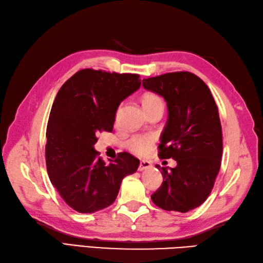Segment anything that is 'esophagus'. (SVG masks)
<instances>
[{"label":"esophagus","instance_id":"obj_1","mask_svg":"<svg viewBox=\"0 0 263 263\" xmlns=\"http://www.w3.org/2000/svg\"><path fill=\"white\" fill-rule=\"evenodd\" d=\"M151 162L150 161H146V160H141L140 161V164H139V170L140 172H143V170H145V169H149V168H151Z\"/></svg>","mask_w":263,"mask_h":263}]
</instances>
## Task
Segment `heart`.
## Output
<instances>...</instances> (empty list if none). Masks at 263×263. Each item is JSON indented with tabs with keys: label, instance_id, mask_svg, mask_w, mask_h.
<instances>
[{
	"label": "heart",
	"instance_id": "b5f03b06",
	"mask_svg": "<svg viewBox=\"0 0 263 263\" xmlns=\"http://www.w3.org/2000/svg\"><path fill=\"white\" fill-rule=\"evenodd\" d=\"M161 100L159 96L156 94H145L142 99V104L144 109L148 108L157 103H160ZM156 143V139L150 134H138V136L132 137L129 141L126 142V146L134 155L138 156H146L154 149Z\"/></svg>",
	"mask_w": 263,
	"mask_h": 263
}]
</instances>
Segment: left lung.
<instances>
[{
    "label": "left lung",
    "instance_id": "1",
    "mask_svg": "<svg viewBox=\"0 0 263 263\" xmlns=\"http://www.w3.org/2000/svg\"><path fill=\"white\" fill-rule=\"evenodd\" d=\"M142 85L167 102L159 157L177 161L170 169L156 164L163 181L151 199L164 211L186 213L210 196L221 168L223 140L217 105L207 85L189 71L150 77Z\"/></svg>",
    "mask_w": 263,
    "mask_h": 263
}]
</instances>
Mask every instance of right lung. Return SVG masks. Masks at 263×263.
I'll return each mask as SVG.
<instances>
[{"label": "right lung", "mask_w": 263, "mask_h": 263, "mask_svg": "<svg viewBox=\"0 0 263 263\" xmlns=\"http://www.w3.org/2000/svg\"><path fill=\"white\" fill-rule=\"evenodd\" d=\"M137 74L82 69L67 81L52 104L47 124L46 164L51 184L79 213L112 205L121 182L137 172L139 159L121 152L105 164L94 149L97 134L113 130L121 102L140 88Z\"/></svg>", "instance_id": "right-lung-1"}]
</instances>
